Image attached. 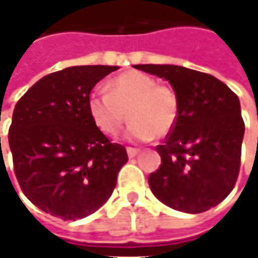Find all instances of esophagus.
<instances>
[{
    "mask_svg": "<svg viewBox=\"0 0 258 258\" xmlns=\"http://www.w3.org/2000/svg\"><path fill=\"white\" fill-rule=\"evenodd\" d=\"M140 152L139 149H136V148H127V153H128V156L130 158H134L137 153Z\"/></svg>",
    "mask_w": 258,
    "mask_h": 258,
    "instance_id": "obj_1",
    "label": "esophagus"
}]
</instances>
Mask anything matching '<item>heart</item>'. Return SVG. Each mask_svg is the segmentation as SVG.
Segmentation results:
<instances>
[{"instance_id":"obj_1","label":"heart","mask_w":258,"mask_h":258,"mask_svg":"<svg viewBox=\"0 0 258 258\" xmlns=\"http://www.w3.org/2000/svg\"><path fill=\"white\" fill-rule=\"evenodd\" d=\"M107 91L94 90L88 96V113L97 128L115 137L131 118L128 137L152 140L165 137L176 127L180 115L177 93L140 71H127L107 82Z\"/></svg>"}]
</instances>
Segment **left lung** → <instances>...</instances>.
Masks as SVG:
<instances>
[{
    "label": "left lung",
    "instance_id": "1",
    "mask_svg": "<svg viewBox=\"0 0 258 258\" xmlns=\"http://www.w3.org/2000/svg\"><path fill=\"white\" fill-rule=\"evenodd\" d=\"M134 68L167 80L180 100L176 127L156 146L161 165L149 176L153 195L190 214L216 207L239 174L245 124L238 96L213 75L183 66Z\"/></svg>",
    "mask_w": 258,
    "mask_h": 258
}]
</instances>
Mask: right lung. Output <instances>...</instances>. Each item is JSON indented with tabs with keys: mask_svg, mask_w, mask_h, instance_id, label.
Wrapping results in <instances>:
<instances>
[{
	"mask_svg": "<svg viewBox=\"0 0 258 258\" xmlns=\"http://www.w3.org/2000/svg\"><path fill=\"white\" fill-rule=\"evenodd\" d=\"M118 66H71L35 82L17 102L9 130L14 174L39 210L78 220L99 210L128 161L88 113L93 87Z\"/></svg>",
	"mask_w": 258,
	"mask_h": 258,
	"instance_id": "right-lung-1",
	"label": "right lung"
}]
</instances>
